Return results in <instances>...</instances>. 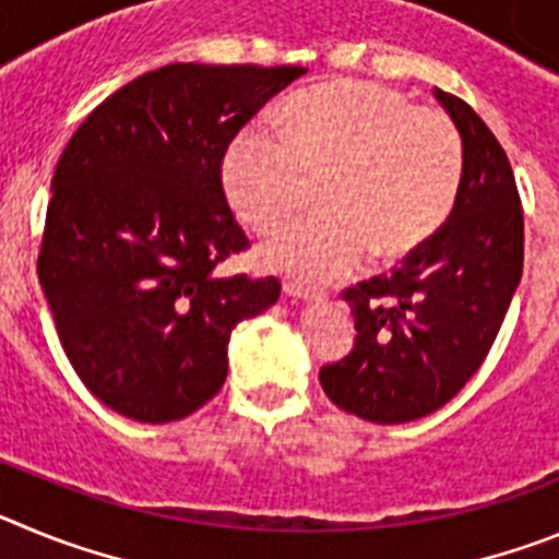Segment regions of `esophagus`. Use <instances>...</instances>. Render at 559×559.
<instances>
[{"mask_svg": "<svg viewBox=\"0 0 559 559\" xmlns=\"http://www.w3.org/2000/svg\"><path fill=\"white\" fill-rule=\"evenodd\" d=\"M285 294L294 296V299H302V302H319L324 296V290L310 288V285L294 283V280H290V283H285Z\"/></svg>", "mask_w": 559, "mask_h": 559, "instance_id": "esophagus-1", "label": "esophagus"}]
</instances>
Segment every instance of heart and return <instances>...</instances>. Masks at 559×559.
<instances>
[{
  "mask_svg": "<svg viewBox=\"0 0 559 559\" xmlns=\"http://www.w3.org/2000/svg\"><path fill=\"white\" fill-rule=\"evenodd\" d=\"M462 140L445 114L397 88L335 81L285 106L280 131L240 128L221 156L237 221L269 235L322 181V215L294 221L260 249L271 271L333 280L378 257H403L445 224L462 185Z\"/></svg>",
  "mask_w": 559,
  "mask_h": 559,
  "instance_id": "b5f03b06",
  "label": "heart"
}]
</instances>
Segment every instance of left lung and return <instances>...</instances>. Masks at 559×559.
<instances>
[{"label": "left lung", "mask_w": 559, "mask_h": 559, "mask_svg": "<svg viewBox=\"0 0 559 559\" xmlns=\"http://www.w3.org/2000/svg\"><path fill=\"white\" fill-rule=\"evenodd\" d=\"M462 140L451 215L392 271L344 290L355 347L319 372L335 406L380 426L437 412L490 353L523 274V212L510 159L471 106L433 86Z\"/></svg>", "instance_id": "1"}]
</instances>
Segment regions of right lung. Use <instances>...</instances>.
Segmentation results:
<instances>
[{"instance_id":"obj_1","label":"right lung","mask_w":559,"mask_h":559,"mask_svg":"<svg viewBox=\"0 0 559 559\" xmlns=\"http://www.w3.org/2000/svg\"><path fill=\"white\" fill-rule=\"evenodd\" d=\"M305 72L167 63L106 97L61 153L38 283L78 378L122 417L199 412L224 386L231 330L280 299L274 276H215L249 243L221 156Z\"/></svg>"}]
</instances>
